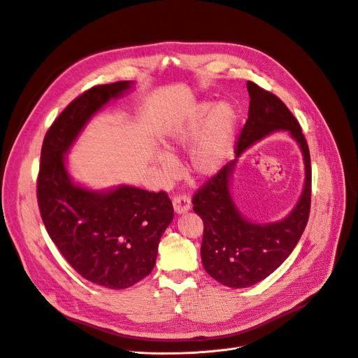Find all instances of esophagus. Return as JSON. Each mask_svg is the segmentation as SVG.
Returning a JSON list of instances; mask_svg holds the SVG:
<instances>
[{"mask_svg": "<svg viewBox=\"0 0 358 358\" xmlns=\"http://www.w3.org/2000/svg\"><path fill=\"white\" fill-rule=\"evenodd\" d=\"M173 209L176 213H185L190 209V198L187 195H176L173 198Z\"/></svg>", "mask_w": 358, "mask_h": 358, "instance_id": "34e87169", "label": "esophagus"}]
</instances>
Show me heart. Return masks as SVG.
<instances>
[{"label": "heart", "mask_w": 358, "mask_h": 358, "mask_svg": "<svg viewBox=\"0 0 358 358\" xmlns=\"http://www.w3.org/2000/svg\"><path fill=\"white\" fill-rule=\"evenodd\" d=\"M238 127L236 108L229 101H221L212 107L210 103H201L185 120L173 124L166 137V148L171 152L189 149V164L195 175L210 178L222 169L232 153ZM163 169L172 171L171 156H157Z\"/></svg>", "instance_id": "b5f03b06"}]
</instances>
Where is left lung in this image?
Here are the masks:
<instances>
[{"mask_svg": "<svg viewBox=\"0 0 358 358\" xmlns=\"http://www.w3.org/2000/svg\"><path fill=\"white\" fill-rule=\"evenodd\" d=\"M248 120L236 142V157L272 131L288 130L306 164L304 189L291 213L278 222L255 224L236 208L231 179L238 159L229 162L198 189L192 203L203 221L201 246L205 271L231 288L251 287L271 275L292 252L304 232L311 208V159L301 126L275 94L248 81Z\"/></svg>", "mask_w": 358, "mask_h": 358, "instance_id": "1", "label": "left lung"}]
</instances>
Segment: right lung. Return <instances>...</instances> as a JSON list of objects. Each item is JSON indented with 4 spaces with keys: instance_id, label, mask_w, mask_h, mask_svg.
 Here are the masks:
<instances>
[{
    "instance_id": "1",
    "label": "right lung",
    "mask_w": 358,
    "mask_h": 358,
    "mask_svg": "<svg viewBox=\"0 0 358 358\" xmlns=\"http://www.w3.org/2000/svg\"><path fill=\"white\" fill-rule=\"evenodd\" d=\"M133 81L94 86L74 99L45 133L37 201L44 227L62 255L81 277L124 289L152 272L160 236L173 221L166 192L122 185L92 190L74 183L66 155L87 122Z\"/></svg>"
}]
</instances>
